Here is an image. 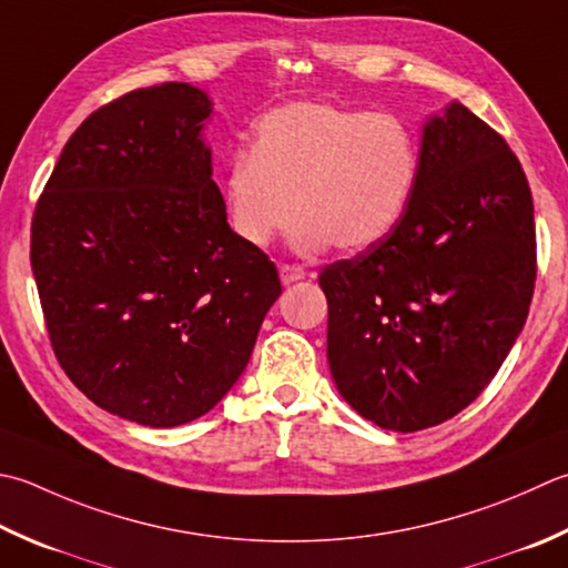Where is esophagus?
<instances>
[{
	"label": "esophagus",
	"mask_w": 568,
	"mask_h": 568,
	"mask_svg": "<svg viewBox=\"0 0 568 568\" xmlns=\"http://www.w3.org/2000/svg\"><path fill=\"white\" fill-rule=\"evenodd\" d=\"M277 273H281L283 285H291V283L303 281V277H305V271L300 268V265H291V263H283L281 268H277Z\"/></svg>",
	"instance_id": "34e87169"
}]
</instances>
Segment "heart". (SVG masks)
<instances>
[{
  "label": "heart",
  "instance_id": "heart-1",
  "mask_svg": "<svg viewBox=\"0 0 568 568\" xmlns=\"http://www.w3.org/2000/svg\"><path fill=\"white\" fill-rule=\"evenodd\" d=\"M418 140L392 113L300 100L273 110L224 180L233 233L265 248L291 224L297 253H357L396 229L418 182Z\"/></svg>",
  "mask_w": 568,
  "mask_h": 568
}]
</instances>
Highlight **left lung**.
Here are the masks:
<instances>
[{
  "instance_id": "8db88e82",
  "label": "left lung",
  "mask_w": 568,
  "mask_h": 568,
  "mask_svg": "<svg viewBox=\"0 0 568 568\" xmlns=\"http://www.w3.org/2000/svg\"><path fill=\"white\" fill-rule=\"evenodd\" d=\"M537 281L535 204L503 135L460 103L433 115L406 214L320 273L339 394L379 428L460 414L493 382Z\"/></svg>"
}]
</instances>
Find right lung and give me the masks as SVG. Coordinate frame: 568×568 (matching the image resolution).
I'll return each mask as SVG.
<instances>
[{"label":"right lung","instance_id":"right-lung-1","mask_svg":"<svg viewBox=\"0 0 568 568\" xmlns=\"http://www.w3.org/2000/svg\"><path fill=\"white\" fill-rule=\"evenodd\" d=\"M211 100L189 83L88 115L39 196L31 271L55 359L100 408L152 428L214 408L283 293L231 231L202 140Z\"/></svg>","mask_w":568,"mask_h":568}]
</instances>
